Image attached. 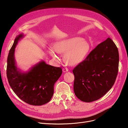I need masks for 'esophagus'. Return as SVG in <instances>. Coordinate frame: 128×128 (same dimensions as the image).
<instances>
[{"label":"esophagus","mask_w":128,"mask_h":128,"mask_svg":"<svg viewBox=\"0 0 128 128\" xmlns=\"http://www.w3.org/2000/svg\"><path fill=\"white\" fill-rule=\"evenodd\" d=\"M68 68H63V72H68Z\"/></svg>","instance_id":"34e87169"}]
</instances>
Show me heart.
Listing matches in <instances>:
<instances>
[{
    "label": "heart",
    "mask_w": 128,
    "mask_h": 128,
    "mask_svg": "<svg viewBox=\"0 0 128 128\" xmlns=\"http://www.w3.org/2000/svg\"><path fill=\"white\" fill-rule=\"evenodd\" d=\"M49 50L50 55L56 58V52L64 54L63 60L66 63L70 66L76 65L82 63L90 51V44L82 38L74 37L63 39L58 42Z\"/></svg>",
    "instance_id": "1"
}]
</instances>
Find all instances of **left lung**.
<instances>
[{
    "instance_id": "left-lung-1",
    "label": "left lung",
    "mask_w": 128,
    "mask_h": 128,
    "mask_svg": "<svg viewBox=\"0 0 128 128\" xmlns=\"http://www.w3.org/2000/svg\"><path fill=\"white\" fill-rule=\"evenodd\" d=\"M118 66V48L108 38L74 68L76 96L85 102L94 101L103 96L115 82Z\"/></svg>"
}]
</instances>
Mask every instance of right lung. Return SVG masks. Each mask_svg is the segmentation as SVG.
<instances>
[{"instance_id": "1", "label": "right lung", "mask_w": 128, "mask_h": 128, "mask_svg": "<svg viewBox=\"0 0 128 128\" xmlns=\"http://www.w3.org/2000/svg\"><path fill=\"white\" fill-rule=\"evenodd\" d=\"M23 34L16 38L7 58L6 76L11 88L20 98L30 105L39 106L49 102L54 93V85L61 76V68L46 64L44 60L22 72L17 68L14 51Z\"/></svg>"}]
</instances>
